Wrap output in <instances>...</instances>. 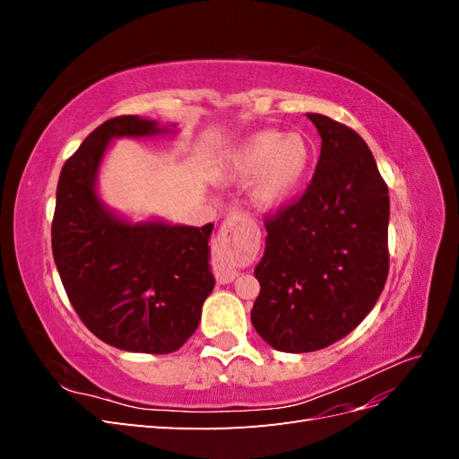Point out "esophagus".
<instances>
[{
    "instance_id": "esophagus-1",
    "label": "esophagus",
    "mask_w": 459,
    "mask_h": 459,
    "mask_svg": "<svg viewBox=\"0 0 459 459\" xmlns=\"http://www.w3.org/2000/svg\"><path fill=\"white\" fill-rule=\"evenodd\" d=\"M248 218L241 212H231L216 238L214 253L218 258L216 277L220 283H230L238 277V264L248 253V239L241 233L247 226Z\"/></svg>"
}]
</instances>
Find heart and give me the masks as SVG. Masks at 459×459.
I'll return each mask as SVG.
<instances>
[{"label": "heart", "instance_id": "heart-1", "mask_svg": "<svg viewBox=\"0 0 459 459\" xmlns=\"http://www.w3.org/2000/svg\"><path fill=\"white\" fill-rule=\"evenodd\" d=\"M312 162V147L299 132L264 130L243 140L230 157L228 174L238 182H253V201L273 208L289 201L304 184Z\"/></svg>", "mask_w": 459, "mask_h": 459}]
</instances>
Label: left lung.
<instances>
[{"label":"left lung","instance_id":"left-lung-1","mask_svg":"<svg viewBox=\"0 0 459 459\" xmlns=\"http://www.w3.org/2000/svg\"><path fill=\"white\" fill-rule=\"evenodd\" d=\"M322 152L307 191L264 220L251 310L275 351L314 352L341 341L371 312L388 275V187L352 128L307 115Z\"/></svg>","mask_w":459,"mask_h":459}]
</instances>
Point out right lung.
Listing matches in <instances>:
<instances>
[{"instance_id":"obj_1","label":"right lung","mask_w":459,"mask_h":459,"mask_svg":"<svg viewBox=\"0 0 459 459\" xmlns=\"http://www.w3.org/2000/svg\"><path fill=\"white\" fill-rule=\"evenodd\" d=\"M162 132L169 128L134 115L97 126L63 166L51 224L53 258L78 317L97 339L128 352L178 351L195 333L214 289L212 224H130L95 193L110 140Z\"/></svg>"}]
</instances>
